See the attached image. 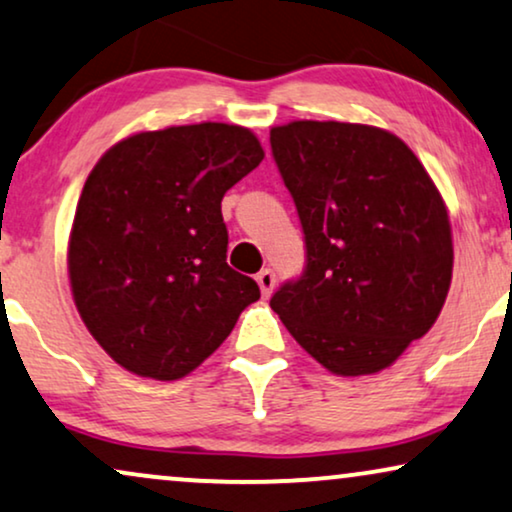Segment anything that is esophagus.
<instances>
[{"label":"esophagus","instance_id":"1","mask_svg":"<svg viewBox=\"0 0 512 512\" xmlns=\"http://www.w3.org/2000/svg\"><path fill=\"white\" fill-rule=\"evenodd\" d=\"M257 285H260L262 297H269L271 292H274V288H276V276H274V271H271V269H262L260 274H257Z\"/></svg>","mask_w":512,"mask_h":512}]
</instances>
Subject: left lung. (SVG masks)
<instances>
[{
    "label": "left lung",
    "mask_w": 512,
    "mask_h": 512,
    "mask_svg": "<svg viewBox=\"0 0 512 512\" xmlns=\"http://www.w3.org/2000/svg\"><path fill=\"white\" fill-rule=\"evenodd\" d=\"M271 149L306 238L304 276L271 309L332 374L386 370L431 330L452 283L440 189L377 126L299 119L271 128Z\"/></svg>",
    "instance_id": "8db88e82"
}]
</instances>
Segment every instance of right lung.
I'll return each mask as SVG.
<instances>
[{"label": "right lung", "instance_id": "1", "mask_svg": "<svg viewBox=\"0 0 512 512\" xmlns=\"http://www.w3.org/2000/svg\"><path fill=\"white\" fill-rule=\"evenodd\" d=\"M262 159L250 128L201 121L128 135L88 173L67 274L86 330L124 370L187 377L260 299L227 264L222 196Z\"/></svg>", "mask_w": 512, "mask_h": 512}]
</instances>
